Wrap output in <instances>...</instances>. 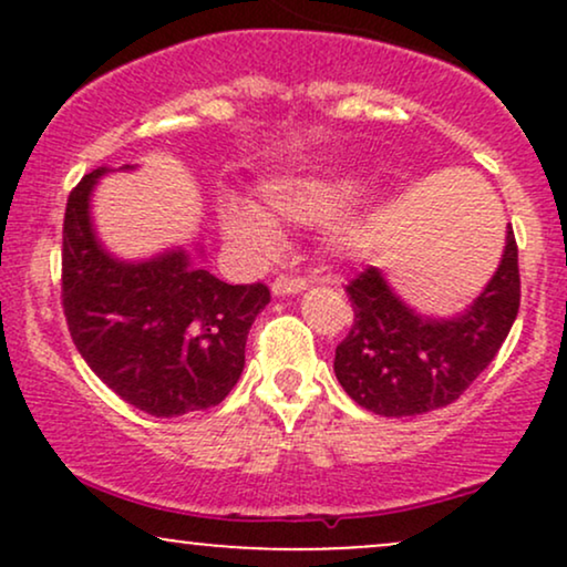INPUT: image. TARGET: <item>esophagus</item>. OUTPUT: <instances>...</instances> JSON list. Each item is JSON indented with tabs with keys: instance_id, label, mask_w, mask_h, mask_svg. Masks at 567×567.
I'll return each mask as SVG.
<instances>
[{
	"instance_id": "esophagus-1",
	"label": "esophagus",
	"mask_w": 567,
	"mask_h": 567,
	"mask_svg": "<svg viewBox=\"0 0 567 567\" xmlns=\"http://www.w3.org/2000/svg\"><path fill=\"white\" fill-rule=\"evenodd\" d=\"M306 288H309V279L306 277H277L271 282L275 296H296V292H303Z\"/></svg>"
}]
</instances>
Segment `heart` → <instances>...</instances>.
Here are the masks:
<instances>
[{
    "label": "heart",
    "instance_id": "b5f03b06",
    "mask_svg": "<svg viewBox=\"0 0 567 567\" xmlns=\"http://www.w3.org/2000/svg\"><path fill=\"white\" fill-rule=\"evenodd\" d=\"M362 188V175L349 167L322 171L311 175H282L261 186L264 207L270 216L292 220V224H317L333 216ZM381 205L368 197L349 210L338 213L324 229V245L338 258H357L373 245L381 226ZM220 229L231 243L250 247L256 252H269L279 245V231L271 218L247 202H226L220 210Z\"/></svg>",
    "mask_w": 567,
    "mask_h": 567
}]
</instances>
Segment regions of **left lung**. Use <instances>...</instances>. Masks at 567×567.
I'll list each match as a JSON object with an SVG mask.
<instances>
[{
	"instance_id": "8db88e82",
	"label": "left lung",
	"mask_w": 567,
	"mask_h": 567,
	"mask_svg": "<svg viewBox=\"0 0 567 567\" xmlns=\"http://www.w3.org/2000/svg\"><path fill=\"white\" fill-rule=\"evenodd\" d=\"M354 324L336 349V379L357 405L402 419L451 405L498 354L519 309L517 243L509 226L496 275L464 311L429 317L368 266L347 285Z\"/></svg>"
}]
</instances>
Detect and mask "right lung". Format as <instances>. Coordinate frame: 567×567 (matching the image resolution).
<instances>
[{
  "label": "right lung",
  "instance_id": "1",
  "mask_svg": "<svg viewBox=\"0 0 567 567\" xmlns=\"http://www.w3.org/2000/svg\"><path fill=\"white\" fill-rule=\"evenodd\" d=\"M138 165H122L120 173ZM97 167L69 194L63 218V311L90 370L157 419L207 410L231 392L245 341L269 303L266 285H226L186 247L125 261L97 237ZM194 250L202 256V245Z\"/></svg>",
  "mask_w": 567,
  "mask_h": 567
}]
</instances>
